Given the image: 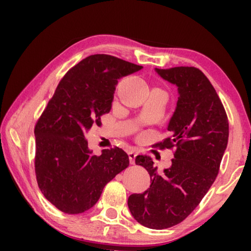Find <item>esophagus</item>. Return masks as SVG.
<instances>
[{"label":"esophagus","instance_id":"obj_1","mask_svg":"<svg viewBox=\"0 0 251 251\" xmlns=\"http://www.w3.org/2000/svg\"><path fill=\"white\" fill-rule=\"evenodd\" d=\"M128 155H129L130 163L135 164V159H136V156H137V152H136V151H130V152L128 153Z\"/></svg>","mask_w":251,"mask_h":251}]
</instances>
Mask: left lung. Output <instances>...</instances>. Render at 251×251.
Instances as JSON below:
<instances>
[{
	"label": "left lung",
	"instance_id": "obj_1",
	"mask_svg": "<svg viewBox=\"0 0 251 251\" xmlns=\"http://www.w3.org/2000/svg\"><path fill=\"white\" fill-rule=\"evenodd\" d=\"M155 71L177 85L179 97L168 125L169 137L153 146L174 149L175 157L163 171H157L151 156L136 157V164L149 171L151 185L144 193L130 195L128 207L139 224L163 229L183 222L214 184L227 146L228 119L215 88L199 68Z\"/></svg>",
	"mask_w": 251,
	"mask_h": 251
}]
</instances>
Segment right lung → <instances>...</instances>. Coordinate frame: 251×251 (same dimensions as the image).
I'll return each mask as SVG.
<instances>
[{
    "label": "right lung",
    "mask_w": 251,
    "mask_h": 251,
    "mask_svg": "<svg viewBox=\"0 0 251 251\" xmlns=\"http://www.w3.org/2000/svg\"><path fill=\"white\" fill-rule=\"evenodd\" d=\"M143 66L109 54H92L72 67L54 91L35 135V175L41 192L65 214L94 207L105 185L129 166L119 147L94 155L85 139L92 126L111 111L118 80Z\"/></svg>",
    "instance_id": "obj_1"
}]
</instances>
